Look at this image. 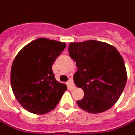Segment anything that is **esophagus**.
I'll use <instances>...</instances> for the list:
<instances>
[{"label": "esophagus", "mask_w": 135, "mask_h": 135, "mask_svg": "<svg viewBox=\"0 0 135 135\" xmlns=\"http://www.w3.org/2000/svg\"><path fill=\"white\" fill-rule=\"evenodd\" d=\"M67 85H68V88L70 89V90H72V89H74V88H75V86H74L73 80H72L71 79H69V81L67 82Z\"/></svg>", "instance_id": "34e87169"}]
</instances>
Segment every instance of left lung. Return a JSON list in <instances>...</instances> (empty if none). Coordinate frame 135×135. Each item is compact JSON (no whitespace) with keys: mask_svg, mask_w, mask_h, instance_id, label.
I'll list each match as a JSON object with an SVG mask.
<instances>
[{"mask_svg":"<svg viewBox=\"0 0 135 135\" xmlns=\"http://www.w3.org/2000/svg\"><path fill=\"white\" fill-rule=\"evenodd\" d=\"M70 56L76 61V87L84 91L76 101L84 111L98 114L112 108L124 90L127 74L123 57L114 46L99 41L70 43Z\"/></svg>","mask_w":135,"mask_h":135,"instance_id":"8db88e82","label":"left lung"}]
</instances>
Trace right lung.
Returning <instances> with one entry per match:
<instances>
[{
    "instance_id": "1",
    "label": "right lung",
    "mask_w": 135,
    "mask_h": 135,
    "mask_svg": "<svg viewBox=\"0 0 135 135\" xmlns=\"http://www.w3.org/2000/svg\"><path fill=\"white\" fill-rule=\"evenodd\" d=\"M65 47V43L40 38L23 47L15 56L11 68L12 89L28 112L44 114L59 103L67 85L57 82L52 66Z\"/></svg>"
}]
</instances>
